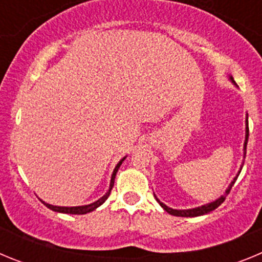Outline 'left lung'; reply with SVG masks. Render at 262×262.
<instances>
[{"instance_id": "1", "label": "left lung", "mask_w": 262, "mask_h": 262, "mask_svg": "<svg viewBox=\"0 0 262 262\" xmlns=\"http://www.w3.org/2000/svg\"><path fill=\"white\" fill-rule=\"evenodd\" d=\"M231 80H232V78H231ZM248 136H249V127H248V119H247V136H245V143H244V157H245V152H247V143H248ZM237 176H239V174H237ZM237 176H236V177L233 178V181L231 182L230 187L227 189V191H226V194H224V195H222L221 198L215 201V202L209 203V205L201 206V207H196V209H191V210H173V209H170V207H168V206L164 205V203L160 202V201L157 200V198H156V201L160 203V206H161V207H163V209L165 210L166 212H169V214H170V215H174V216H185V217H187V216H200V215H205V214H207V212H210V211H212V210H215V209H216V207H219V206H221L222 203L224 202L227 194L230 193L231 189H232V186H233V184H235V181H236V180H237Z\"/></svg>"}]
</instances>
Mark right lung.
<instances>
[{
	"instance_id": "right-lung-1",
	"label": "right lung",
	"mask_w": 262,
	"mask_h": 262,
	"mask_svg": "<svg viewBox=\"0 0 262 262\" xmlns=\"http://www.w3.org/2000/svg\"><path fill=\"white\" fill-rule=\"evenodd\" d=\"M124 160V159H123ZM123 160H120L119 163H118V165L115 166L114 172H113V176H111V181H110V189H108L107 193L105 194V195L102 196V198H99L97 202L94 203H90V205H86V206H78V207H59V206H52V205H48V203L43 202L46 206H47L48 209H51L52 211H57V212H64V214H76V215H82V214H86V212H90L93 211V210H96L97 207H99V206L102 205L103 202H105L106 200L108 198V195H110L111 193V189H113V186H114V180H115V176H117V172L118 169H119L120 164H122V161Z\"/></svg>"
}]
</instances>
